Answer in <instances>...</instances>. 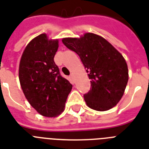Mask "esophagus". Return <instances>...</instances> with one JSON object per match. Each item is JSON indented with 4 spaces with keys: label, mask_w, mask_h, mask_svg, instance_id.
<instances>
[{
    "label": "esophagus",
    "mask_w": 149,
    "mask_h": 149,
    "mask_svg": "<svg viewBox=\"0 0 149 149\" xmlns=\"http://www.w3.org/2000/svg\"><path fill=\"white\" fill-rule=\"evenodd\" d=\"M70 79H71V80H72V81L74 83V82H75V76H74V74H73V73H71V75L70 76Z\"/></svg>",
    "instance_id": "1"
}]
</instances>
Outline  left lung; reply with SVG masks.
Instances as JSON below:
<instances>
[{"label":"left lung","mask_w":149,"mask_h":149,"mask_svg":"<svg viewBox=\"0 0 149 149\" xmlns=\"http://www.w3.org/2000/svg\"><path fill=\"white\" fill-rule=\"evenodd\" d=\"M63 44L78 54L91 88L84 94L90 108L108 111L120 100L128 81V69L121 54L102 36L85 33L79 38H63Z\"/></svg>","instance_id":"left-lung-1"}]
</instances>
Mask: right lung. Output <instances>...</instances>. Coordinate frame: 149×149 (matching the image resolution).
Returning <instances> with one entry per match:
<instances>
[{
  "label": "right lung",
  "mask_w": 149,
  "mask_h": 149,
  "mask_svg": "<svg viewBox=\"0 0 149 149\" xmlns=\"http://www.w3.org/2000/svg\"><path fill=\"white\" fill-rule=\"evenodd\" d=\"M58 48V39L41 34L26 45L19 63L18 77L25 97L39 114L47 118H56L64 111L72 87L61 77L54 62Z\"/></svg>",
  "instance_id": "right-lung-1"
}]
</instances>
